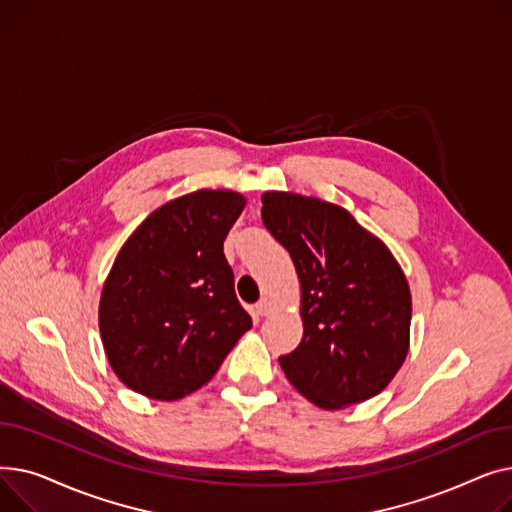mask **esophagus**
I'll return each mask as SVG.
<instances>
[{"mask_svg": "<svg viewBox=\"0 0 512 512\" xmlns=\"http://www.w3.org/2000/svg\"><path fill=\"white\" fill-rule=\"evenodd\" d=\"M255 311H257V315H272L274 311H276V305L270 301V299H263V301H259L257 305H255Z\"/></svg>", "mask_w": 512, "mask_h": 512, "instance_id": "1", "label": "esophagus"}]
</instances>
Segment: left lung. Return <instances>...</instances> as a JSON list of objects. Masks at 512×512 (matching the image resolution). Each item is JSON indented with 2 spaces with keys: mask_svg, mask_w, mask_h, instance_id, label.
<instances>
[{
  "mask_svg": "<svg viewBox=\"0 0 512 512\" xmlns=\"http://www.w3.org/2000/svg\"><path fill=\"white\" fill-rule=\"evenodd\" d=\"M265 228L301 284L303 340L280 357L288 382L326 411L380 394L411 344V288L400 263L344 207L297 193L261 195Z\"/></svg>",
  "mask_w": 512,
  "mask_h": 512,
  "instance_id": "1",
  "label": "left lung"
}]
</instances>
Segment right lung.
Segmentation results:
<instances>
[{
	"label": "right lung",
	"instance_id": "add662e5",
	"mask_svg": "<svg viewBox=\"0 0 512 512\" xmlns=\"http://www.w3.org/2000/svg\"><path fill=\"white\" fill-rule=\"evenodd\" d=\"M234 191L157 207L122 245L99 299L107 361L124 386L178 400L207 384L251 317L236 301L224 240L245 209Z\"/></svg>",
	"mask_w": 512,
	"mask_h": 512
}]
</instances>
